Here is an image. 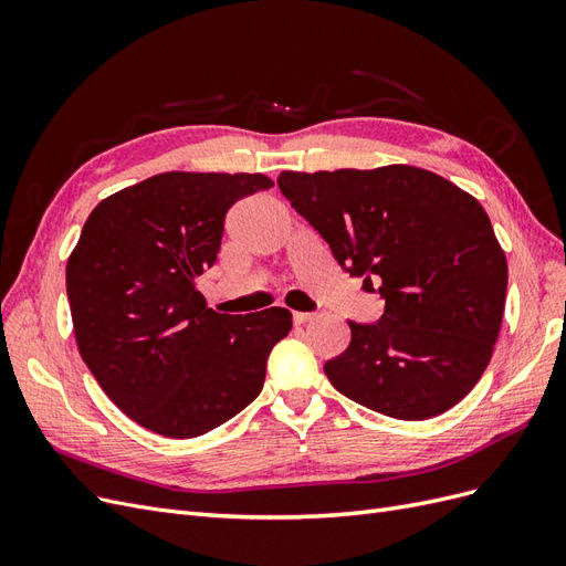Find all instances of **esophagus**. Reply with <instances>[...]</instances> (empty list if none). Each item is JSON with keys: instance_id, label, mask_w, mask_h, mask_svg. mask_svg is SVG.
I'll use <instances>...</instances> for the list:
<instances>
[{"instance_id": "esophagus-1", "label": "esophagus", "mask_w": 566, "mask_h": 566, "mask_svg": "<svg viewBox=\"0 0 566 566\" xmlns=\"http://www.w3.org/2000/svg\"><path fill=\"white\" fill-rule=\"evenodd\" d=\"M314 318V314H306V312H295L293 314V321L297 323V325H302V323H310Z\"/></svg>"}]
</instances>
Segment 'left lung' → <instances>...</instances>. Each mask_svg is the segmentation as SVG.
<instances>
[{
  "label": "left lung",
  "instance_id": "left-lung-1",
  "mask_svg": "<svg viewBox=\"0 0 566 566\" xmlns=\"http://www.w3.org/2000/svg\"><path fill=\"white\" fill-rule=\"evenodd\" d=\"M281 193L349 276L380 281L378 323L323 366L337 391L397 420L453 408L499 339L507 262L489 214L449 179L410 165L281 172Z\"/></svg>",
  "mask_w": 566,
  "mask_h": 566
}]
</instances>
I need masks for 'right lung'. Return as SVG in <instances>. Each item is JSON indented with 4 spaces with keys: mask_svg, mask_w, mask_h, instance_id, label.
I'll use <instances>...</instances> for the list:
<instances>
[{
    "mask_svg": "<svg viewBox=\"0 0 566 566\" xmlns=\"http://www.w3.org/2000/svg\"><path fill=\"white\" fill-rule=\"evenodd\" d=\"M269 186L264 175L165 172L84 221L65 266L77 349L108 399L150 432L193 439L241 413L293 328L283 306L217 314L196 287L231 205Z\"/></svg>",
    "mask_w": 566,
    "mask_h": 566,
    "instance_id": "obj_1",
    "label": "right lung"
}]
</instances>
